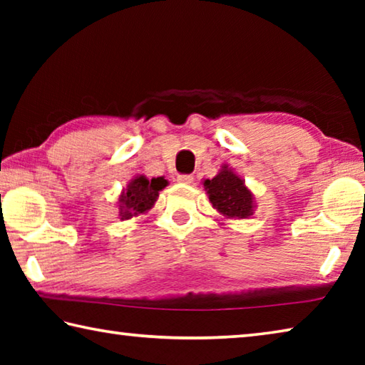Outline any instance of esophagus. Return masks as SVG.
I'll list each match as a JSON object with an SVG mask.
<instances>
[{"label":"esophagus","instance_id":"obj_1","mask_svg":"<svg viewBox=\"0 0 365 365\" xmlns=\"http://www.w3.org/2000/svg\"><path fill=\"white\" fill-rule=\"evenodd\" d=\"M177 182H178V183H185V185H188V183L193 182V175H190V174L177 175Z\"/></svg>","mask_w":365,"mask_h":365}]
</instances>
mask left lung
I'll return each mask as SVG.
<instances>
[{
    "label": "left lung",
    "instance_id": "obj_1",
    "mask_svg": "<svg viewBox=\"0 0 365 365\" xmlns=\"http://www.w3.org/2000/svg\"><path fill=\"white\" fill-rule=\"evenodd\" d=\"M202 185L212 207L224 219H248L255 214V195L227 164L222 165L217 175L211 180L207 178Z\"/></svg>",
    "mask_w": 365,
    "mask_h": 365
}]
</instances>
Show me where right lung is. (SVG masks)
I'll return each mask as SVG.
<instances>
[{
    "instance_id": "right-lung-1",
    "label": "right lung",
    "mask_w": 365,
    "mask_h": 365,
    "mask_svg": "<svg viewBox=\"0 0 365 365\" xmlns=\"http://www.w3.org/2000/svg\"><path fill=\"white\" fill-rule=\"evenodd\" d=\"M165 187H168V180L164 177H153L150 180L145 175H135L128 182L127 188L122 190L117 201L120 220H128L150 211L158 201L159 191H163Z\"/></svg>"
}]
</instances>
